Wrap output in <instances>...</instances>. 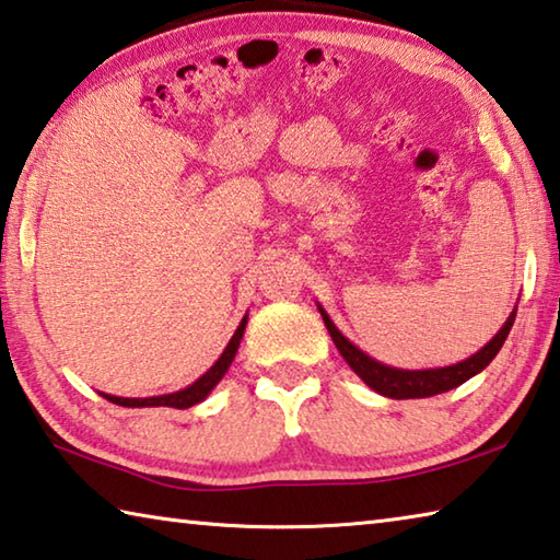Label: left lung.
<instances>
[{"label":"left lung","instance_id":"obj_1","mask_svg":"<svg viewBox=\"0 0 560 560\" xmlns=\"http://www.w3.org/2000/svg\"><path fill=\"white\" fill-rule=\"evenodd\" d=\"M317 307H319L322 319H325V327L329 329L331 341H335L339 354L345 357L351 371H354V374L364 381L369 388H374L376 394L386 396V398H396V400L428 398V396L445 394V390H450V388L463 386L467 378L477 376L479 371H485L489 364H492V359L499 354V349H502V345L509 337V331H512L514 319H516V310H514L512 315H509V319L504 322V327L492 337V341L479 349L477 354H472L465 361H459V364L443 366V369L408 371V369L386 366V364H381V361L364 354V351L351 345V341L335 327V322L329 319L325 307L322 305H317Z\"/></svg>","mask_w":560,"mask_h":560}]
</instances>
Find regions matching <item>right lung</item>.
<instances>
[{
    "instance_id": "add662e5",
    "label": "right lung",
    "mask_w": 560,
    "mask_h": 560,
    "mask_svg": "<svg viewBox=\"0 0 560 560\" xmlns=\"http://www.w3.org/2000/svg\"><path fill=\"white\" fill-rule=\"evenodd\" d=\"M245 322H248V315L241 319L238 329H235V335L231 337L229 347L223 349V354L215 359V364L206 371L201 378H196L191 386H186L182 390H176V394H164V396H152V398H120V396H107L101 394L103 398L110 400V404L117 406H125V408H191L196 404H201V400L211 394L213 386L219 384V381L225 376V371H229L231 361L235 359V351L241 347V339H243V331H245Z\"/></svg>"
}]
</instances>
